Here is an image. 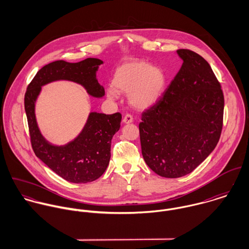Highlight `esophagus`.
Masks as SVG:
<instances>
[{
	"instance_id": "obj_1",
	"label": "esophagus",
	"mask_w": 249,
	"mask_h": 249,
	"mask_svg": "<svg viewBox=\"0 0 249 249\" xmlns=\"http://www.w3.org/2000/svg\"><path fill=\"white\" fill-rule=\"evenodd\" d=\"M123 122H124V124H130V123L133 122V118H132L131 115L126 114V115L124 117V119H123Z\"/></svg>"
}]
</instances>
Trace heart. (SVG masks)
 Instances as JSON below:
<instances>
[{"mask_svg": "<svg viewBox=\"0 0 249 249\" xmlns=\"http://www.w3.org/2000/svg\"><path fill=\"white\" fill-rule=\"evenodd\" d=\"M167 77L162 69L143 60H132L119 66L107 89V98L117 100L119 93H128L129 104L139 110L156 105L166 88Z\"/></svg>", "mask_w": 249, "mask_h": 249, "instance_id": "b5f03b06", "label": "heart"}]
</instances>
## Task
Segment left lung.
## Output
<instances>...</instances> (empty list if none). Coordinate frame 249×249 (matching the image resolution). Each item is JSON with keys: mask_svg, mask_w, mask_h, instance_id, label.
<instances>
[{"mask_svg": "<svg viewBox=\"0 0 249 249\" xmlns=\"http://www.w3.org/2000/svg\"><path fill=\"white\" fill-rule=\"evenodd\" d=\"M177 53L180 70L139 124L144 162L167 178L189 175L210 155L223 121V93L209 63L190 50Z\"/></svg>", "mask_w": 249, "mask_h": 249, "instance_id": "left-lung-1", "label": "left lung"}]
</instances>
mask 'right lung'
<instances>
[{
	"label": "right lung",
	"instance_id": "1",
	"mask_svg": "<svg viewBox=\"0 0 249 249\" xmlns=\"http://www.w3.org/2000/svg\"><path fill=\"white\" fill-rule=\"evenodd\" d=\"M104 63L98 58H86L77 63L57 60L37 71L25 95L32 145L36 156L60 178L71 183L92 182L103 176L110 160L111 140L120 129L122 115L90 112L80 133L71 142L56 145L46 140L36 121V104L42 86L58 80L81 85L93 98H103L105 89L97 79Z\"/></svg>",
	"mask_w": 249,
	"mask_h": 249
}]
</instances>
